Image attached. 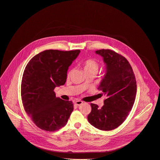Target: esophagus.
<instances>
[{
	"mask_svg": "<svg viewBox=\"0 0 160 160\" xmlns=\"http://www.w3.org/2000/svg\"><path fill=\"white\" fill-rule=\"evenodd\" d=\"M82 103H83V101H80V100H77V101H76L75 102V104L76 105H77V106L81 105Z\"/></svg>",
	"mask_w": 160,
	"mask_h": 160,
	"instance_id": "esophagus-1",
	"label": "esophagus"
}]
</instances>
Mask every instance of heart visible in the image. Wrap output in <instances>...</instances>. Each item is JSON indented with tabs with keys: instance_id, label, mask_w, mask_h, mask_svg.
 Wrapping results in <instances>:
<instances>
[{
	"instance_id": "obj_1",
	"label": "heart",
	"mask_w": 160,
	"mask_h": 160,
	"mask_svg": "<svg viewBox=\"0 0 160 160\" xmlns=\"http://www.w3.org/2000/svg\"><path fill=\"white\" fill-rule=\"evenodd\" d=\"M99 64L93 59H88L83 62V68L85 72V73L89 72H91V71L97 72L99 69ZM71 71H69L68 75V76L71 75Z\"/></svg>"
}]
</instances>
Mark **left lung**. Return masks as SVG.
<instances>
[{
  "label": "left lung",
  "mask_w": 160,
  "mask_h": 160,
  "mask_svg": "<svg viewBox=\"0 0 160 160\" xmlns=\"http://www.w3.org/2000/svg\"><path fill=\"white\" fill-rule=\"evenodd\" d=\"M96 53L103 57L105 64V74L98 89L107 98L101 108L91 103V112L88 119L94 127L110 131L119 126L132 110L137 82L132 68L125 57L108 49L97 50Z\"/></svg>",
  "instance_id": "1"
}]
</instances>
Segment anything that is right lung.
<instances>
[{
    "mask_svg": "<svg viewBox=\"0 0 160 160\" xmlns=\"http://www.w3.org/2000/svg\"><path fill=\"white\" fill-rule=\"evenodd\" d=\"M80 50H47L37 54L24 70L21 96L24 109L40 129L54 132L68 122L73 104L57 98L56 87L65 84L69 67L78 57Z\"/></svg>",
    "mask_w": 160,
    "mask_h": 160,
    "instance_id": "right-lung-1",
    "label": "right lung"
}]
</instances>
